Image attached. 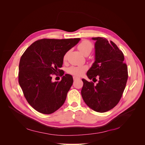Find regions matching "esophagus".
Listing matches in <instances>:
<instances>
[{"instance_id": "34e87169", "label": "esophagus", "mask_w": 145, "mask_h": 145, "mask_svg": "<svg viewBox=\"0 0 145 145\" xmlns=\"http://www.w3.org/2000/svg\"><path fill=\"white\" fill-rule=\"evenodd\" d=\"M73 80H77V79H79V78H78L76 77V76H73Z\"/></svg>"}]
</instances>
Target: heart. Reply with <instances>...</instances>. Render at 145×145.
Wrapping results in <instances>:
<instances>
[{"label":"heart","mask_w":145,"mask_h":145,"mask_svg":"<svg viewBox=\"0 0 145 145\" xmlns=\"http://www.w3.org/2000/svg\"><path fill=\"white\" fill-rule=\"evenodd\" d=\"M78 48L80 52L85 56L89 55L93 49V44L88 40H83L78 46ZM67 57V53L64 55L63 60H65ZM87 70V67L85 66H71L68 69V72L71 74L80 76Z\"/></svg>","instance_id":"heart-1"}]
</instances>
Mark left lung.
I'll use <instances>...</instances> for the list:
<instances>
[{"mask_svg":"<svg viewBox=\"0 0 145 145\" xmlns=\"http://www.w3.org/2000/svg\"><path fill=\"white\" fill-rule=\"evenodd\" d=\"M92 39L96 41L95 60L86 74L89 79H96L97 76L99 81L95 85L82 79L81 95L90 108L103 113L119 103L126 85L127 67L122 52L115 43L101 37Z\"/></svg>","mask_w":145,"mask_h":145,"instance_id":"obj_1","label":"left lung"}]
</instances>
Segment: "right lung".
<instances>
[{
  "label": "right lung",
  "instance_id": "right-lung-1",
  "mask_svg": "<svg viewBox=\"0 0 145 145\" xmlns=\"http://www.w3.org/2000/svg\"><path fill=\"white\" fill-rule=\"evenodd\" d=\"M80 40L40 39L33 43L22 55L19 83L27 102L37 112L51 114L65 103L73 78L66 74L60 82H53L52 74L62 71L59 69L62 66L64 55Z\"/></svg>",
  "mask_w": 145,
  "mask_h": 145
}]
</instances>
